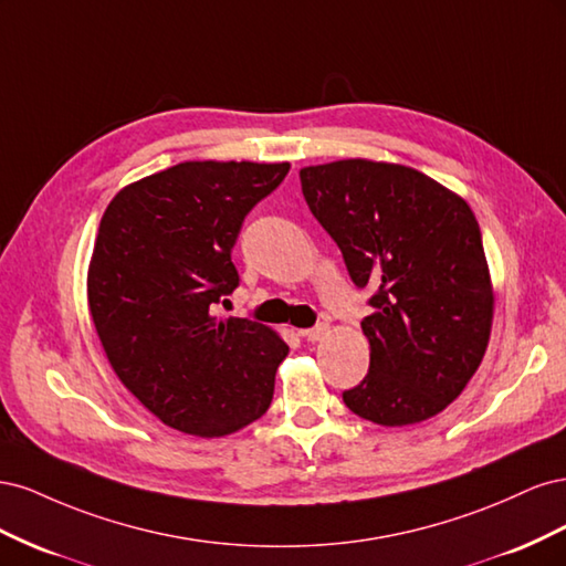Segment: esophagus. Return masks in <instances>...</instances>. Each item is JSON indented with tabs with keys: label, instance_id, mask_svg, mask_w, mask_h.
Segmentation results:
<instances>
[{
	"label": "esophagus",
	"instance_id": "obj_1",
	"mask_svg": "<svg viewBox=\"0 0 566 566\" xmlns=\"http://www.w3.org/2000/svg\"><path fill=\"white\" fill-rule=\"evenodd\" d=\"M328 333H331V325H328V323H318V325H314V328L304 331V337L310 339V342H318V339H323Z\"/></svg>",
	"mask_w": 566,
	"mask_h": 566
}]
</instances>
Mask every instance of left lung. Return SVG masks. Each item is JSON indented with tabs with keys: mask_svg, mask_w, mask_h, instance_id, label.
<instances>
[{
	"mask_svg": "<svg viewBox=\"0 0 566 566\" xmlns=\"http://www.w3.org/2000/svg\"><path fill=\"white\" fill-rule=\"evenodd\" d=\"M302 193L358 287H375L361 328L370 368L342 394L382 427L430 420L486 354L493 283L465 198L413 167L366 158L300 169Z\"/></svg>",
	"mask_w": 566,
	"mask_h": 566,
	"instance_id": "left-lung-1",
	"label": "left lung"
}]
</instances>
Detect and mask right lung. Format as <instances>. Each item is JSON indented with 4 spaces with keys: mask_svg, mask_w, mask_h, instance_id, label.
Segmentation results:
<instances>
[{
    "mask_svg": "<svg viewBox=\"0 0 566 566\" xmlns=\"http://www.w3.org/2000/svg\"><path fill=\"white\" fill-rule=\"evenodd\" d=\"M287 169L179 163L125 186L101 217L87 271L96 335L119 382L172 430L227 437L271 406L287 345L269 325L217 316V304L238 287L231 250L245 214Z\"/></svg>",
    "mask_w": 566,
    "mask_h": 566,
    "instance_id": "add662e5",
    "label": "right lung"
}]
</instances>
